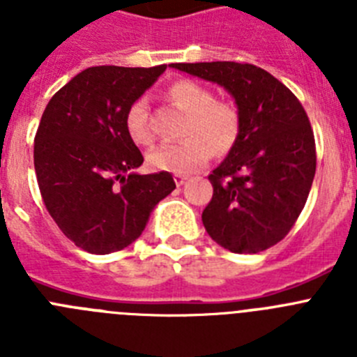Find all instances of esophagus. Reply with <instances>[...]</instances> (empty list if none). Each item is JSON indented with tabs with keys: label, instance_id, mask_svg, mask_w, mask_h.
<instances>
[{
	"label": "esophagus",
	"instance_id": "1",
	"mask_svg": "<svg viewBox=\"0 0 357 357\" xmlns=\"http://www.w3.org/2000/svg\"><path fill=\"white\" fill-rule=\"evenodd\" d=\"M173 181H175L176 185H182L185 181H188V176L181 175V173H175V175H173Z\"/></svg>",
	"mask_w": 357,
	"mask_h": 357
}]
</instances>
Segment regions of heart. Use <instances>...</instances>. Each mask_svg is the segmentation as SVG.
I'll return each mask as SVG.
<instances>
[{
  "label": "heart",
  "instance_id": "heart-1",
  "mask_svg": "<svg viewBox=\"0 0 357 357\" xmlns=\"http://www.w3.org/2000/svg\"><path fill=\"white\" fill-rule=\"evenodd\" d=\"M168 100L185 112L178 143H166L148 151L146 162L159 172L193 173L206 166L211 150L223 155L234 146L241 132L238 107L227 100H216L213 91L193 80H178L168 89ZM125 130L139 146L153 141L146 98H137L125 112Z\"/></svg>",
  "mask_w": 357,
  "mask_h": 357
}]
</instances>
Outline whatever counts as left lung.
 I'll return each instance as SVG.
<instances>
[{
    "instance_id": "8db88e82",
    "label": "left lung",
    "mask_w": 357,
    "mask_h": 357,
    "mask_svg": "<svg viewBox=\"0 0 357 357\" xmlns=\"http://www.w3.org/2000/svg\"><path fill=\"white\" fill-rule=\"evenodd\" d=\"M172 68L223 85L236 100L241 132L209 175L202 213L207 234L234 254H257L284 239L301 216L317 172L311 123L298 98L254 64L197 62Z\"/></svg>"
}]
</instances>
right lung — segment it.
<instances>
[{
    "label": "right lung",
    "instance_id": "add662e5",
    "mask_svg": "<svg viewBox=\"0 0 357 357\" xmlns=\"http://www.w3.org/2000/svg\"><path fill=\"white\" fill-rule=\"evenodd\" d=\"M166 69L96 66L56 91L40 118L33 164L53 222L89 254L123 250L175 189L172 173L139 175L125 112Z\"/></svg>",
    "mask_w": 357,
    "mask_h": 357
}]
</instances>
